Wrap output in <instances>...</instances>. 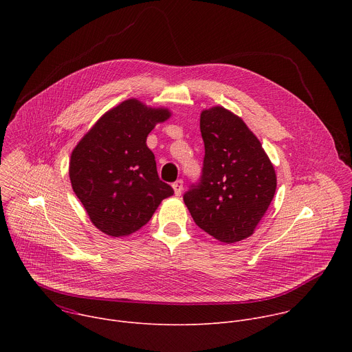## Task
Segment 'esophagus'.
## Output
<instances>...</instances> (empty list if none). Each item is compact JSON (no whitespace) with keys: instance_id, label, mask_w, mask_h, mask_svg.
I'll return each mask as SVG.
<instances>
[{"instance_id":"esophagus-1","label":"esophagus","mask_w":352,"mask_h":352,"mask_svg":"<svg viewBox=\"0 0 352 352\" xmlns=\"http://www.w3.org/2000/svg\"><path fill=\"white\" fill-rule=\"evenodd\" d=\"M173 188H174V192L177 196H179L182 193V189H184V181L182 179H178L173 184Z\"/></svg>"}]
</instances>
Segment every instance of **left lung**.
I'll list each match as a JSON object with an SVG mask.
<instances>
[{
  "mask_svg": "<svg viewBox=\"0 0 352 352\" xmlns=\"http://www.w3.org/2000/svg\"><path fill=\"white\" fill-rule=\"evenodd\" d=\"M205 142L202 177L184 195L197 227L234 243L254 234L274 197V167L259 139L221 106L200 114Z\"/></svg>",
  "mask_w": 352,
  "mask_h": 352,
  "instance_id": "obj_1",
  "label": "left lung"
}]
</instances>
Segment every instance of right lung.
Instances as JSON below:
<instances>
[{
    "label": "right lung",
    "mask_w": 352,
    "mask_h": 352,
    "mask_svg": "<svg viewBox=\"0 0 352 352\" xmlns=\"http://www.w3.org/2000/svg\"><path fill=\"white\" fill-rule=\"evenodd\" d=\"M171 117L129 98L109 110L71 155L69 179L90 221L107 235L125 236L143 227L174 193L159 178L147 135Z\"/></svg>",
    "instance_id": "1"
}]
</instances>
